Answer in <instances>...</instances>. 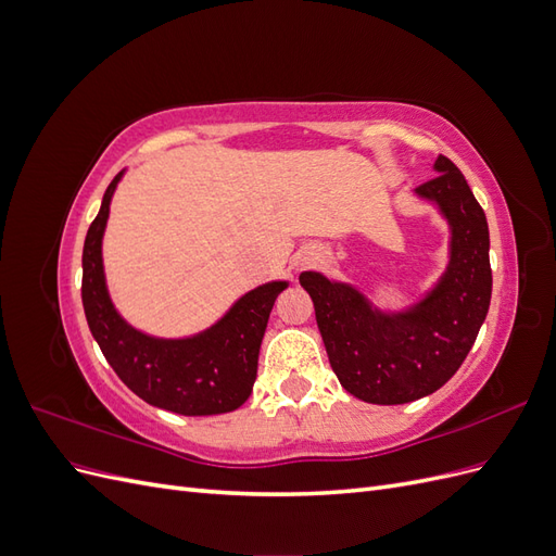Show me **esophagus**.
<instances>
[{
	"mask_svg": "<svg viewBox=\"0 0 556 556\" xmlns=\"http://www.w3.org/2000/svg\"><path fill=\"white\" fill-rule=\"evenodd\" d=\"M301 264H308V260H304V262H301Z\"/></svg>",
	"mask_w": 556,
	"mask_h": 556,
	"instance_id": "obj_1",
	"label": "esophagus"
}]
</instances>
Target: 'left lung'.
<instances>
[{
    "instance_id": "1",
    "label": "left lung",
    "mask_w": 556,
    "mask_h": 556,
    "mask_svg": "<svg viewBox=\"0 0 556 556\" xmlns=\"http://www.w3.org/2000/svg\"><path fill=\"white\" fill-rule=\"evenodd\" d=\"M431 180L417 194L433 199L452 227V257L431 294L401 315H380L348 285L319 274L299 282L315 306V319L336 378L366 403L396 406L422 399L457 374L490 311V229L478 199L457 164L435 160Z\"/></svg>"
}]
</instances>
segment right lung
I'll use <instances>...</instances> for the list:
<instances>
[{
	"label": "right lung",
	"instance_id": "obj_1",
	"mask_svg": "<svg viewBox=\"0 0 556 556\" xmlns=\"http://www.w3.org/2000/svg\"><path fill=\"white\" fill-rule=\"evenodd\" d=\"M117 174L83 248V308L94 341L129 390L150 406L178 415H220L248 401L257 378L260 345L276 296L288 282H268L239 299L206 333L157 341L134 331L111 306L102 268V237Z\"/></svg>",
	"mask_w": 556,
	"mask_h": 556
}]
</instances>
